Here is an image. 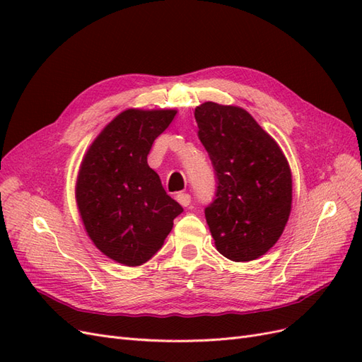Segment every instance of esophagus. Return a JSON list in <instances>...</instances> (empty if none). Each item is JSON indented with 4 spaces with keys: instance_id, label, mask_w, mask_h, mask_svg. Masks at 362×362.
Returning a JSON list of instances; mask_svg holds the SVG:
<instances>
[{
    "instance_id": "obj_1",
    "label": "esophagus",
    "mask_w": 362,
    "mask_h": 362,
    "mask_svg": "<svg viewBox=\"0 0 362 362\" xmlns=\"http://www.w3.org/2000/svg\"><path fill=\"white\" fill-rule=\"evenodd\" d=\"M177 201L182 205V206H189L192 202V196L189 193H178L177 194Z\"/></svg>"
}]
</instances>
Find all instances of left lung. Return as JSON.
I'll list each match as a JSON object with an SVG mask.
<instances>
[{
  "instance_id": "1",
  "label": "left lung",
  "mask_w": 362,
  "mask_h": 362,
  "mask_svg": "<svg viewBox=\"0 0 362 362\" xmlns=\"http://www.w3.org/2000/svg\"><path fill=\"white\" fill-rule=\"evenodd\" d=\"M194 119L216 175V199L205 218L217 250L233 261L264 255L291 211L286 156L243 108L204 103Z\"/></svg>"
}]
</instances>
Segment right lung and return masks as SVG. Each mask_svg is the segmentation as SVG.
Instances as JSON below:
<instances>
[{"instance_id":"add662e5","label":"right lung","mask_w":362,"mask_h":362,"mask_svg":"<svg viewBox=\"0 0 362 362\" xmlns=\"http://www.w3.org/2000/svg\"><path fill=\"white\" fill-rule=\"evenodd\" d=\"M177 110L117 115L86 152L75 198L87 234L104 255L125 266L154 257L182 206L163 189L148 166L154 140Z\"/></svg>"}]
</instances>
